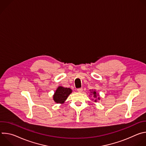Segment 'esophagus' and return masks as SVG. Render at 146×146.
<instances>
[{
  "label": "esophagus",
  "mask_w": 146,
  "mask_h": 146,
  "mask_svg": "<svg viewBox=\"0 0 146 146\" xmlns=\"http://www.w3.org/2000/svg\"><path fill=\"white\" fill-rule=\"evenodd\" d=\"M77 91H78V92H80V93L82 92V88H78V89H77Z\"/></svg>",
  "instance_id": "obj_1"
}]
</instances>
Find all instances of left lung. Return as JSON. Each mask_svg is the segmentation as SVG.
<instances>
[{"label": "left lung", "mask_w": 146, "mask_h": 146, "mask_svg": "<svg viewBox=\"0 0 146 146\" xmlns=\"http://www.w3.org/2000/svg\"><path fill=\"white\" fill-rule=\"evenodd\" d=\"M91 95H93V96H94L95 98H97V96H99V95H97V94H96V91H95V90H94V91L92 90V91L91 92ZM98 99L99 100V99H100V98H99V97H98ZM93 100H94V99H93ZM96 100H97L96 99V100H95V102H96Z\"/></svg>", "instance_id": "8db88e82"}]
</instances>
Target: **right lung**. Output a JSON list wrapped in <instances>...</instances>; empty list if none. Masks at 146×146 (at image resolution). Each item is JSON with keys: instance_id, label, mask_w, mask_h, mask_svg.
Wrapping results in <instances>:
<instances>
[{"instance_id": "right-lung-1", "label": "right lung", "mask_w": 146, "mask_h": 146, "mask_svg": "<svg viewBox=\"0 0 146 146\" xmlns=\"http://www.w3.org/2000/svg\"><path fill=\"white\" fill-rule=\"evenodd\" d=\"M72 92V90L69 88H65L59 86L55 91L53 95V99L56 103H64L69 95Z\"/></svg>"}]
</instances>
